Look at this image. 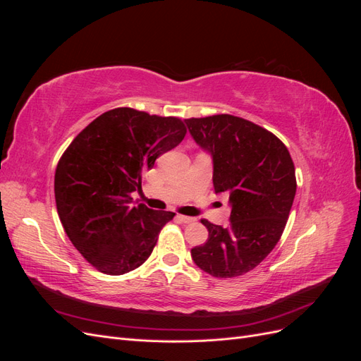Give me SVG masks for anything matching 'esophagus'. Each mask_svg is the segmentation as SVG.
<instances>
[{
    "instance_id": "34e87169",
    "label": "esophagus",
    "mask_w": 361,
    "mask_h": 361,
    "mask_svg": "<svg viewBox=\"0 0 361 361\" xmlns=\"http://www.w3.org/2000/svg\"><path fill=\"white\" fill-rule=\"evenodd\" d=\"M176 220L178 221H180V223H185V224H188V223H192L194 221V218L192 216H187V215H176Z\"/></svg>"
}]
</instances>
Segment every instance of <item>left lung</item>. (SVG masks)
Segmentation results:
<instances>
[{
	"instance_id": "1",
	"label": "left lung",
	"mask_w": 361,
	"mask_h": 361,
	"mask_svg": "<svg viewBox=\"0 0 361 361\" xmlns=\"http://www.w3.org/2000/svg\"><path fill=\"white\" fill-rule=\"evenodd\" d=\"M191 137L212 157L214 190L228 192L231 224L202 220L209 236L191 250L194 264L218 279L255 269L279 243L297 191L288 147L245 118H185Z\"/></svg>"
}]
</instances>
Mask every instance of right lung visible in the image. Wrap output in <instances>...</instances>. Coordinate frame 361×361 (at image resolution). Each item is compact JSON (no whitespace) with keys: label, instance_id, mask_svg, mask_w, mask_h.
I'll list each match as a JSON object with an SVG mask.
<instances>
[{"label":"right lung","instance_id":"right-lung-1","mask_svg":"<svg viewBox=\"0 0 361 361\" xmlns=\"http://www.w3.org/2000/svg\"><path fill=\"white\" fill-rule=\"evenodd\" d=\"M187 134L178 117L133 108L101 114L59 161L54 192L71 243L97 271L122 276L143 265L174 212L135 204L141 176Z\"/></svg>","mask_w":361,"mask_h":361}]
</instances>
